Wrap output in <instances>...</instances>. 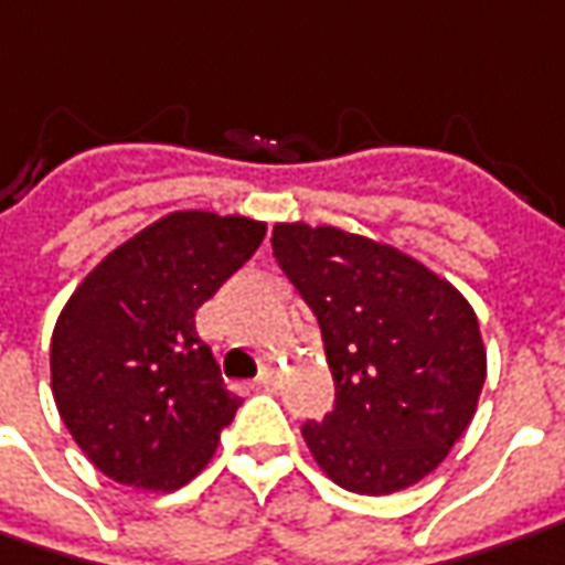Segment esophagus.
I'll return each mask as SVG.
<instances>
[{
    "label": "esophagus",
    "mask_w": 565,
    "mask_h": 565,
    "mask_svg": "<svg viewBox=\"0 0 565 565\" xmlns=\"http://www.w3.org/2000/svg\"><path fill=\"white\" fill-rule=\"evenodd\" d=\"M275 383H278V374H275V367H266L259 377H256V390H275Z\"/></svg>",
    "instance_id": "esophagus-1"
}]
</instances>
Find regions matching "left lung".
<instances>
[{
  "instance_id": "1",
  "label": "left lung",
  "mask_w": 565,
  "mask_h": 565,
  "mask_svg": "<svg viewBox=\"0 0 565 565\" xmlns=\"http://www.w3.org/2000/svg\"><path fill=\"white\" fill-rule=\"evenodd\" d=\"M271 250L321 324L337 402L302 439L355 494L433 473L463 436L486 383L473 306L408 253L333 225L278 222Z\"/></svg>"
}]
</instances>
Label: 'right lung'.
<instances>
[{
	"label": "right lung",
	"mask_w": 565,
	"mask_h": 565,
	"mask_svg": "<svg viewBox=\"0 0 565 565\" xmlns=\"http://www.w3.org/2000/svg\"><path fill=\"white\" fill-rule=\"evenodd\" d=\"M266 222L179 210L107 253L52 333V395L83 455L114 482L175 492L216 455L241 398L194 312L259 250Z\"/></svg>",
	"instance_id": "obj_1"
}]
</instances>
